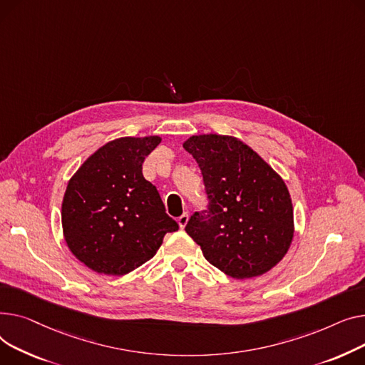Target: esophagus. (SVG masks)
I'll return each mask as SVG.
<instances>
[{"instance_id": "34e87169", "label": "esophagus", "mask_w": 365, "mask_h": 365, "mask_svg": "<svg viewBox=\"0 0 365 365\" xmlns=\"http://www.w3.org/2000/svg\"><path fill=\"white\" fill-rule=\"evenodd\" d=\"M187 222H188V213H187V212H184L182 215L178 218V225H180L181 228H184V227L187 225Z\"/></svg>"}]
</instances>
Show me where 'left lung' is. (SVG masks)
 I'll return each mask as SVG.
<instances>
[{
  "label": "left lung",
  "mask_w": 365,
  "mask_h": 365,
  "mask_svg": "<svg viewBox=\"0 0 365 365\" xmlns=\"http://www.w3.org/2000/svg\"><path fill=\"white\" fill-rule=\"evenodd\" d=\"M196 159L207 195V210L195 212L185 231L205 258L243 280L268 272L293 240V206L275 170L235 137L203 134L184 141Z\"/></svg>",
  "instance_id": "obj_1"
}]
</instances>
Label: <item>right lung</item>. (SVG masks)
Here are the masks:
<instances>
[{"mask_svg":"<svg viewBox=\"0 0 365 365\" xmlns=\"http://www.w3.org/2000/svg\"><path fill=\"white\" fill-rule=\"evenodd\" d=\"M158 135L122 137L100 147L69 180L63 235L76 258L98 274L125 275L152 259L166 232L178 230L143 162Z\"/></svg>","mask_w":365,"mask_h":365,"instance_id":"obj_1","label":"right lung"}]
</instances>
